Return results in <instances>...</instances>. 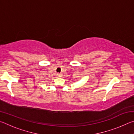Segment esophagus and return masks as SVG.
<instances>
[{
	"label": "esophagus",
	"instance_id": "esophagus-1",
	"mask_svg": "<svg viewBox=\"0 0 134 134\" xmlns=\"http://www.w3.org/2000/svg\"><path fill=\"white\" fill-rule=\"evenodd\" d=\"M57 76L59 77H61V74H57Z\"/></svg>",
	"mask_w": 134,
	"mask_h": 134
}]
</instances>
